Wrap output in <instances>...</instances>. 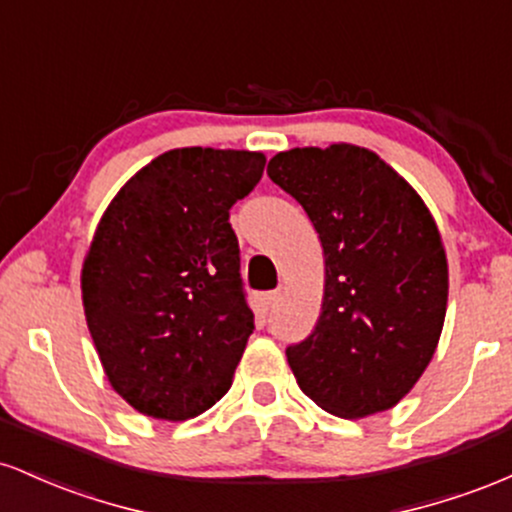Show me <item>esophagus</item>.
I'll use <instances>...</instances> for the list:
<instances>
[{
  "mask_svg": "<svg viewBox=\"0 0 512 512\" xmlns=\"http://www.w3.org/2000/svg\"><path fill=\"white\" fill-rule=\"evenodd\" d=\"M279 298H281V291L276 289V291H269V293H264L262 296V305H264V310H272L276 303H279Z\"/></svg>",
  "mask_w": 512,
  "mask_h": 512,
  "instance_id": "esophagus-1",
  "label": "esophagus"
}]
</instances>
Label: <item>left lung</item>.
<instances>
[{
  "instance_id": "8db88e82",
  "label": "left lung",
  "mask_w": 512,
  "mask_h": 512,
  "mask_svg": "<svg viewBox=\"0 0 512 512\" xmlns=\"http://www.w3.org/2000/svg\"><path fill=\"white\" fill-rule=\"evenodd\" d=\"M267 175L313 221L325 252L315 330L286 349L298 387L342 419L392 409L431 363L448 260L424 199L354 144L276 154Z\"/></svg>"
}]
</instances>
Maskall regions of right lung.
<instances>
[{"instance_id":"right-lung-1","label":"right lung","mask_w":512,"mask_h":512,"mask_svg":"<svg viewBox=\"0 0 512 512\" xmlns=\"http://www.w3.org/2000/svg\"><path fill=\"white\" fill-rule=\"evenodd\" d=\"M257 151L173 149L117 192L81 269L84 313L113 390L185 421L214 407L255 330L231 211L262 178Z\"/></svg>"}]
</instances>
